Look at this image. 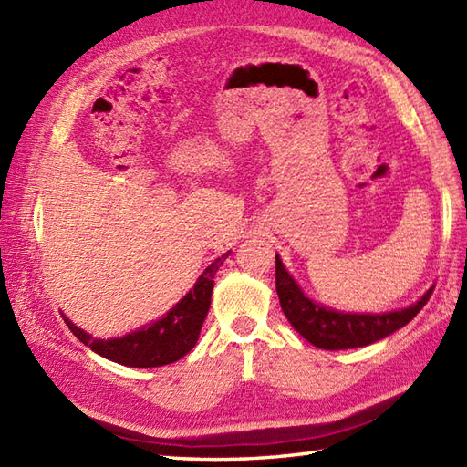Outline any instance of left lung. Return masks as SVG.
I'll return each mask as SVG.
<instances>
[{
	"label": "left lung",
	"mask_w": 467,
	"mask_h": 467,
	"mask_svg": "<svg viewBox=\"0 0 467 467\" xmlns=\"http://www.w3.org/2000/svg\"><path fill=\"white\" fill-rule=\"evenodd\" d=\"M275 261L276 295H279L285 317L295 327L296 333L303 335L306 341L319 347V349H353V347H363L379 341L383 337L401 329L403 325H408L423 309L433 293V289H430L415 305L393 313H337L306 299L303 291L293 281V276L285 271L279 256Z\"/></svg>",
	"instance_id": "left-lung-1"
}]
</instances>
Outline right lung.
Listing matches in <instances>:
<instances>
[{"instance_id":"obj_1","label":"right lung","mask_w":467,"mask_h":467,"mask_svg":"<svg viewBox=\"0 0 467 467\" xmlns=\"http://www.w3.org/2000/svg\"><path fill=\"white\" fill-rule=\"evenodd\" d=\"M226 256L228 253L218 256L211 266H206V271L198 276L192 291L181 303H176L174 309L168 311L161 321L146 327V329L124 335L120 339L104 341L94 339L92 335L78 329L69 319L64 321L78 339L106 359L128 367H162L174 363L191 351L198 341L208 306H211L214 275L218 266L226 261Z\"/></svg>"}]
</instances>
